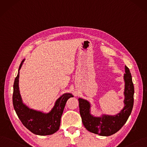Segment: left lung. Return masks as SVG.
Listing matches in <instances>:
<instances>
[{
  "label": "left lung",
  "mask_w": 147,
  "mask_h": 147,
  "mask_svg": "<svg viewBox=\"0 0 147 147\" xmlns=\"http://www.w3.org/2000/svg\"><path fill=\"white\" fill-rule=\"evenodd\" d=\"M125 70L124 107L116 115L102 114L100 116H94L91 113V105L90 102L82 98L78 99L80 115L84 125L88 131L102 136H109L117 132L126 123L133 107L134 89L129 69L125 66Z\"/></svg>",
  "instance_id": "8db88e82"
}]
</instances>
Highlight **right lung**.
<instances>
[{"label":"right lung","mask_w":147,"mask_h":147,"mask_svg":"<svg viewBox=\"0 0 147 147\" xmlns=\"http://www.w3.org/2000/svg\"><path fill=\"white\" fill-rule=\"evenodd\" d=\"M22 61L13 85V103L14 110L24 125L36 135L47 136L58 131L61 119L67 100L73 97L71 93H64L56 100L54 105L47 113L30 108L23 102L20 94L19 82L20 69L25 61Z\"/></svg>","instance_id":"add662e5"}]
</instances>
